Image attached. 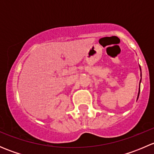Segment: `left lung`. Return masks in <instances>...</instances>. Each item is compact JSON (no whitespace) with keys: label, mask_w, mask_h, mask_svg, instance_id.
Segmentation results:
<instances>
[{"label":"left lung","mask_w":154,"mask_h":154,"mask_svg":"<svg viewBox=\"0 0 154 154\" xmlns=\"http://www.w3.org/2000/svg\"><path fill=\"white\" fill-rule=\"evenodd\" d=\"M140 70H141V67H140ZM141 75H142V74H141ZM141 82V81H140ZM140 85V84H139ZM139 92H140V88H139V94H138V97H139Z\"/></svg>","instance_id":"1"}]
</instances>
